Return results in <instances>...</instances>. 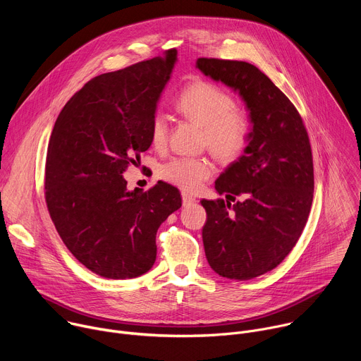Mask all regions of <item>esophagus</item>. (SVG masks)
<instances>
[{"mask_svg":"<svg viewBox=\"0 0 361 361\" xmlns=\"http://www.w3.org/2000/svg\"><path fill=\"white\" fill-rule=\"evenodd\" d=\"M181 197H183V205H184V207H188V205H191V204L195 202V198H194L192 195L187 194V192H183Z\"/></svg>","mask_w":361,"mask_h":361,"instance_id":"obj_1","label":"esophagus"}]
</instances>
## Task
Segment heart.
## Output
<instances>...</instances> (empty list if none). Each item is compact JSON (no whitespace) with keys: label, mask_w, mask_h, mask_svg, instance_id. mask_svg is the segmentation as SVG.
<instances>
[{"label":"heart","mask_w":361,"mask_h":361,"mask_svg":"<svg viewBox=\"0 0 361 361\" xmlns=\"http://www.w3.org/2000/svg\"><path fill=\"white\" fill-rule=\"evenodd\" d=\"M177 111L202 127V144L223 163L235 161L247 149L251 138L248 116L237 110L235 99L221 87L195 81L187 85L176 102ZM149 138L156 148L169 140V120L156 113L151 120ZM213 174V164L200 157H174L160 169V177L184 191H195Z\"/></svg>","instance_id":"b5f03b06"}]
</instances>
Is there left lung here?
<instances>
[{"label":"left lung","instance_id":"obj_1","mask_svg":"<svg viewBox=\"0 0 361 361\" xmlns=\"http://www.w3.org/2000/svg\"><path fill=\"white\" fill-rule=\"evenodd\" d=\"M197 68L238 91L250 111V144L216 181L226 201L201 200L210 267L221 277L250 280L276 269L304 230L314 191L312 145L293 102L255 66L198 59Z\"/></svg>","mask_w":361,"mask_h":361}]
</instances>
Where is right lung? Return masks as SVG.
Returning <instances> with one entry per match:
<instances>
[{"label": "right lung", "instance_id": "right-lung-1", "mask_svg": "<svg viewBox=\"0 0 361 361\" xmlns=\"http://www.w3.org/2000/svg\"><path fill=\"white\" fill-rule=\"evenodd\" d=\"M177 61V49L101 74L67 102L51 133L45 202L61 240L92 273L114 280L147 273L157 230L181 207L176 187L159 181L127 190L123 173L151 145L149 127Z\"/></svg>", "mask_w": 361, "mask_h": 361}]
</instances>
